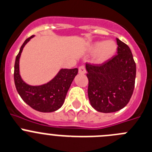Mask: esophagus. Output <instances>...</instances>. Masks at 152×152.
<instances>
[{
    "label": "esophagus",
    "instance_id": "34e87169",
    "mask_svg": "<svg viewBox=\"0 0 152 152\" xmlns=\"http://www.w3.org/2000/svg\"><path fill=\"white\" fill-rule=\"evenodd\" d=\"M86 73V66H85L84 65L79 66V74H85Z\"/></svg>",
    "mask_w": 152,
    "mask_h": 152
}]
</instances>
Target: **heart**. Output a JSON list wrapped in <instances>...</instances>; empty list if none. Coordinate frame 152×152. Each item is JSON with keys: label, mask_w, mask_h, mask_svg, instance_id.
Listing matches in <instances>:
<instances>
[{"label": "heart", "mask_w": 152, "mask_h": 152, "mask_svg": "<svg viewBox=\"0 0 152 152\" xmlns=\"http://www.w3.org/2000/svg\"><path fill=\"white\" fill-rule=\"evenodd\" d=\"M117 45L114 41H98L91 44L89 47L91 53H97L95 61L98 64H103L108 61L116 54Z\"/></svg>", "instance_id": "1"}]
</instances>
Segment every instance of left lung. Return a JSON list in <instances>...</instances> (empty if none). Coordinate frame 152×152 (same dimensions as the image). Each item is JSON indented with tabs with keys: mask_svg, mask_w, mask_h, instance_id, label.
<instances>
[{
	"mask_svg": "<svg viewBox=\"0 0 152 152\" xmlns=\"http://www.w3.org/2000/svg\"><path fill=\"white\" fill-rule=\"evenodd\" d=\"M117 54L101 66L86 64L90 104L97 111L112 113L129 103L135 87L136 63L129 46L117 39Z\"/></svg>",
	"mask_w": 152,
	"mask_h": 152,
	"instance_id": "1",
	"label": "left lung"
}]
</instances>
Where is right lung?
<instances>
[{
	"mask_svg": "<svg viewBox=\"0 0 152 152\" xmlns=\"http://www.w3.org/2000/svg\"><path fill=\"white\" fill-rule=\"evenodd\" d=\"M28 38L21 46L14 65V83L22 99L32 108L39 112L49 113L61 108L66 93L78 73L77 68L61 69L50 81L41 86H30L23 81L20 73V58L23 48L32 39Z\"/></svg>",
	"mask_w": 152,
	"mask_h": 152,
	"instance_id": "add662e5",
	"label": "right lung"
}]
</instances>
